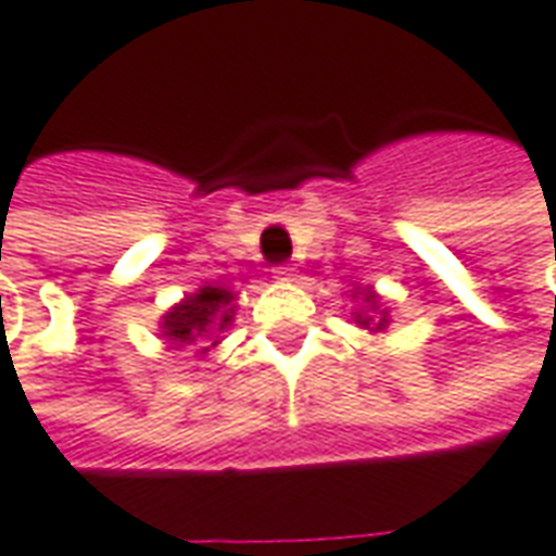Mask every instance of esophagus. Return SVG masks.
Masks as SVG:
<instances>
[{
    "instance_id": "1",
    "label": "esophagus",
    "mask_w": 556,
    "mask_h": 556,
    "mask_svg": "<svg viewBox=\"0 0 556 556\" xmlns=\"http://www.w3.org/2000/svg\"><path fill=\"white\" fill-rule=\"evenodd\" d=\"M274 279H282V282L295 279V267H289V264H279V267H274Z\"/></svg>"
}]
</instances>
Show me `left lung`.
I'll return each instance as SVG.
<instances>
[{
  "label": "left lung",
  "mask_w": 556,
  "mask_h": 556,
  "mask_svg": "<svg viewBox=\"0 0 556 556\" xmlns=\"http://www.w3.org/2000/svg\"><path fill=\"white\" fill-rule=\"evenodd\" d=\"M356 311L351 314L359 329H369V332H388L391 326V307L381 301V295L375 292L372 286H354Z\"/></svg>",
  "instance_id": "obj_1"
}]
</instances>
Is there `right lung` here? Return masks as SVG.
Returning <instances> with one entry per match:
<instances>
[{"label": "right lung", "instance_id": "1", "mask_svg": "<svg viewBox=\"0 0 556 556\" xmlns=\"http://www.w3.org/2000/svg\"><path fill=\"white\" fill-rule=\"evenodd\" d=\"M233 316L237 292L220 282H205L165 311L160 319V336L165 338L168 351L197 344L200 354H208V348H218L224 341V332L233 326Z\"/></svg>", "mask_w": 556, "mask_h": 556}]
</instances>
